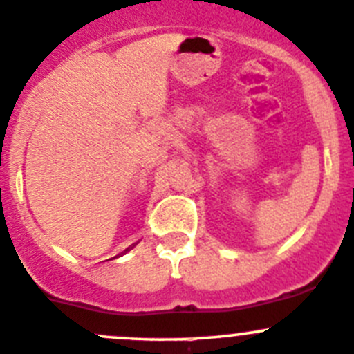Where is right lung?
<instances>
[{"mask_svg":"<svg viewBox=\"0 0 354 354\" xmlns=\"http://www.w3.org/2000/svg\"><path fill=\"white\" fill-rule=\"evenodd\" d=\"M134 246H136V244H132V246H129V248H127V250H125V251H124V253H127V251H131V250H132V248H134Z\"/></svg>","mask_w":354,"mask_h":354,"instance_id":"add662e5","label":"right lung"}]
</instances>
